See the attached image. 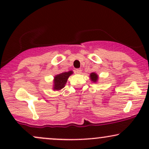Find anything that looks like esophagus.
Here are the masks:
<instances>
[{
  "instance_id": "1",
  "label": "esophagus",
  "mask_w": 149,
  "mask_h": 149,
  "mask_svg": "<svg viewBox=\"0 0 149 149\" xmlns=\"http://www.w3.org/2000/svg\"><path fill=\"white\" fill-rule=\"evenodd\" d=\"M81 72H82V70L80 69H77L76 70V73H78V74H80V73H81Z\"/></svg>"
}]
</instances>
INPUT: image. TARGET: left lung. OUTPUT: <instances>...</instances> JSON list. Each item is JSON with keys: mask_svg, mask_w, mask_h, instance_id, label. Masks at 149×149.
<instances>
[{"mask_svg": "<svg viewBox=\"0 0 149 149\" xmlns=\"http://www.w3.org/2000/svg\"><path fill=\"white\" fill-rule=\"evenodd\" d=\"M90 79H91L92 81H93L94 83H96L98 80V75L96 73H90Z\"/></svg>", "mask_w": 149, "mask_h": 149, "instance_id": "8db88e82", "label": "left lung"}]
</instances>
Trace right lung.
I'll return each instance as SVG.
<instances>
[{"label":"right lung","mask_w":149,"mask_h":149,"mask_svg":"<svg viewBox=\"0 0 149 149\" xmlns=\"http://www.w3.org/2000/svg\"><path fill=\"white\" fill-rule=\"evenodd\" d=\"M73 74V71H70L68 72L61 73L54 76V85H53V90H60L61 89L64 88L68 78Z\"/></svg>","instance_id":"obj_1"}]
</instances>
